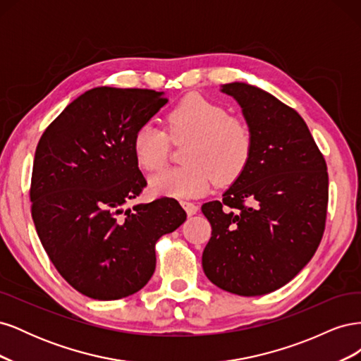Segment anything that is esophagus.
I'll use <instances>...</instances> for the list:
<instances>
[{
    "instance_id": "1",
    "label": "esophagus",
    "mask_w": 361,
    "mask_h": 361,
    "mask_svg": "<svg viewBox=\"0 0 361 361\" xmlns=\"http://www.w3.org/2000/svg\"><path fill=\"white\" fill-rule=\"evenodd\" d=\"M180 204H182V207L185 211H187V214H188V216H191V215H194V214H197V211H199V206L195 204V203H192V202H187V200H182L180 202Z\"/></svg>"
}]
</instances>
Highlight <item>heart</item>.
Segmentation results:
<instances>
[{
    "label": "heart",
    "instance_id": "b5f03b06",
    "mask_svg": "<svg viewBox=\"0 0 361 361\" xmlns=\"http://www.w3.org/2000/svg\"><path fill=\"white\" fill-rule=\"evenodd\" d=\"M169 137H167L166 135ZM169 138L187 141L182 149L183 166L167 169L150 178V191L173 199H192L204 194L215 180L235 182L253 154V130L243 117L200 94H190L167 116V134L154 123L141 125L133 140L138 166L146 171L162 169L167 161Z\"/></svg>",
    "mask_w": 361,
    "mask_h": 361
}]
</instances>
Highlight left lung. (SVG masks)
I'll use <instances>...</instances> for the list:
<instances>
[{
	"label": "left lung",
	"instance_id": "8db88e82",
	"mask_svg": "<svg viewBox=\"0 0 361 361\" xmlns=\"http://www.w3.org/2000/svg\"><path fill=\"white\" fill-rule=\"evenodd\" d=\"M253 130L247 169L221 200L202 206L212 235L202 265L215 286L256 297L309 264L326 220L329 173L302 117L259 87L224 84Z\"/></svg>",
	"mask_w": 361,
	"mask_h": 361
}]
</instances>
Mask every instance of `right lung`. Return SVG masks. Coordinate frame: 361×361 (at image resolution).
<instances>
[{
    "instance_id": "obj_1",
    "label": "right lung",
    "mask_w": 361,
    "mask_h": 361,
    "mask_svg": "<svg viewBox=\"0 0 361 361\" xmlns=\"http://www.w3.org/2000/svg\"><path fill=\"white\" fill-rule=\"evenodd\" d=\"M167 101L155 90L96 87L39 140L32 221L60 276L85 297L108 301L138 292L154 276L158 239L187 220L169 197L125 206L147 185L134 135Z\"/></svg>"
}]
</instances>
